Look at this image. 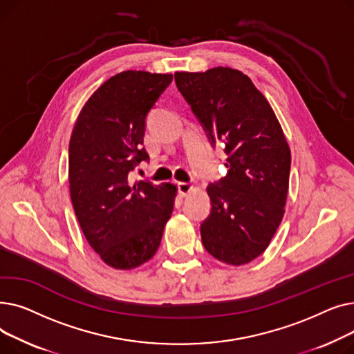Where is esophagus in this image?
I'll return each mask as SVG.
<instances>
[{"mask_svg": "<svg viewBox=\"0 0 354 354\" xmlns=\"http://www.w3.org/2000/svg\"><path fill=\"white\" fill-rule=\"evenodd\" d=\"M194 189V187L188 182H178V192L180 196H187L191 191Z\"/></svg>", "mask_w": 354, "mask_h": 354, "instance_id": "obj_1", "label": "esophagus"}]
</instances>
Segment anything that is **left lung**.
Masks as SVG:
<instances>
[{
  "mask_svg": "<svg viewBox=\"0 0 354 354\" xmlns=\"http://www.w3.org/2000/svg\"><path fill=\"white\" fill-rule=\"evenodd\" d=\"M178 90L212 145H225L228 174L208 185L205 250L230 266L248 264L268 247L284 216L291 152L268 100L243 71H176Z\"/></svg>",
  "mask_w": 354,
  "mask_h": 354,
  "instance_id": "1",
  "label": "left lung"
}]
</instances>
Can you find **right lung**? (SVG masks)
<instances>
[{"mask_svg":"<svg viewBox=\"0 0 354 354\" xmlns=\"http://www.w3.org/2000/svg\"><path fill=\"white\" fill-rule=\"evenodd\" d=\"M171 82L172 74L122 71L93 93L73 127L71 203L87 243L111 268L149 261L174 211V183L129 179L149 159L142 147L146 116Z\"/></svg>","mask_w":354,"mask_h":354,"instance_id":"obj_1","label":"right lung"}]
</instances>
